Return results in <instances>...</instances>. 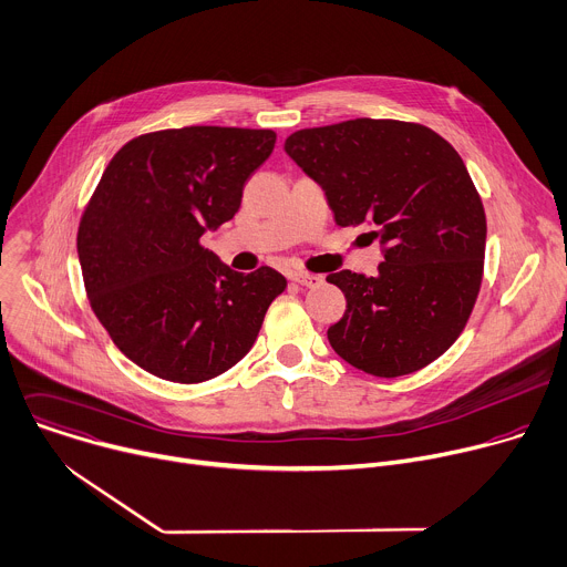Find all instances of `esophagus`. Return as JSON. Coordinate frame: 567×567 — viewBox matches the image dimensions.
Wrapping results in <instances>:
<instances>
[{
	"instance_id": "obj_1",
	"label": "esophagus",
	"mask_w": 567,
	"mask_h": 567,
	"mask_svg": "<svg viewBox=\"0 0 567 567\" xmlns=\"http://www.w3.org/2000/svg\"><path fill=\"white\" fill-rule=\"evenodd\" d=\"M295 284L299 286H306V288H315V286H321L323 284V277L321 275H312V272H303V270H295L288 275Z\"/></svg>"
}]
</instances>
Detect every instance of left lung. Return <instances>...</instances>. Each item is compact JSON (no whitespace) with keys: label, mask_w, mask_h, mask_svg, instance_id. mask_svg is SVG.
I'll list each match as a JSON object with an SVG mask.
<instances>
[{"label":"left lung","mask_w":567,"mask_h":567,"mask_svg":"<svg viewBox=\"0 0 567 567\" xmlns=\"http://www.w3.org/2000/svg\"><path fill=\"white\" fill-rule=\"evenodd\" d=\"M286 154L321 185L337 225H378V275L326 277L347 297L328 328L334 353L378 378L437 360L463 332L485 266V209L458 152L417 123L355 118L290 134Z\"/></svg>","instance_id":"obj_1"}]
</instances>
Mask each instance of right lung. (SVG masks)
I'll return each mask as SVG.
<instances>
[{"label": "right lung", "instance_id": "obj_1", "mask_svg": "<svg viewBox=\"0 0 567 567\" xmlns=\"http://www.w3.org/2000/svg\"><path fill=\"white\" fill-rule=\"evenodd\" d=\"M272 130L183 127L143 134L106 165L78 228L89 303L147 373L198 384L255 344L286 277L230 270L200 246L230 220L275 150Z\"/></svg>", "mask_w": 567, "mask_h": 567}]
</instances>
